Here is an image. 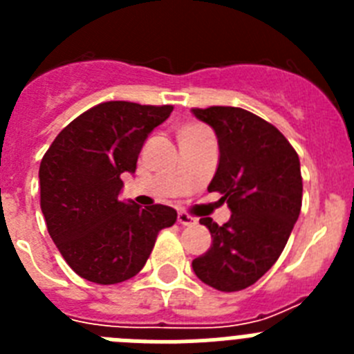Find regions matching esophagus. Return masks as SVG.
<instances>
[{"label": "esophagus", "mask_w": 354, "mask_h": 354, "mask_svg": "<svg viewBox=\"0 0 354 354\" xmlns=\"http://www.w3.org/2000/svg\"><path fill=\"white\" fill-rule=\"evenodd\" d=\"M177 221H179L180 225H186V227H192V225H196V218L189 216V214H187V212H179V214H177Z\"/></svg>", "instance_id": "esophagus-1"}]
</instances>
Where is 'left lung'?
Here are the masks:
<instances>
[{
    "mask_svg": "<svg viewBox=\"0 0 354 354\" xmlns=\"http://www.w3.org/2000/svg\"><path fill=\"white\" fill-rule=\"evenodd\" d=\"M214 129L220 161L209 192L221 193L230 220L220 227L211 218L212 245L193 261V271L223 292L246 289L278 261L301 211L299 158L270 122L232 106L193 108Z\"/></svg>",
    "mask_w": 354,
    "mask_h": 354,
    "instance_id": "8db88e82",
    "label": "left lung"
}]
</instances>
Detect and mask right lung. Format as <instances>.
<instances>
[{
    "label": "right lung",
    "mask_w": 354,
    "mask_h": 354,
    "mask_svg": "<svg viewBox=\"0 0 354 354\" xmlns=\"http://www.w3.org/2000/svg\"><path fill=\"white\" fill-rule=\"evenodd\" d=\"M174 106L109 101L81 113L40 162V209L62 257L81 278L101 286L138 274L161 228L177 211L118 198L120 175L134 174L149 134Z\"/></svg>",
    "instance_id": "1"
}]
</instances>
